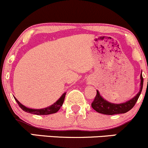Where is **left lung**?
Segmentation results:
<instances>
[{"label": "left lung", "instance_id": "1", "mask_svg": "<svg viewBox=\"0 0 148 148\" xmlns=\"http://www.w3.org/2000/svg\"><path fill=\"white\" fill-rule=\"evenodd\" d=\"M140 92L136 95V96L134 97L130 100L125 103H121V104H114L107 102V100L102 97V96L99 94V91L97 90V95L95 99L92 103V107L95 111L97 112L101 113L104 114H108V115H112V114H123L126 113L127 112L130 111L132 107L135 106V103L138 101L139 97L141 94L142 89L143 86V78L142 73L140 74Z\"/></svg>", "mask_w": 148, "mask_h": 148}]
</instances>
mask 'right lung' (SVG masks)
I'll return each mask as SVG.
<instances>
[{"instance_id":"obj_1","label":"right lung","mask_w":148,"mask_h":148,"mask_svg":"<svg viewBox=\"0 0 148 148\" xmlns=\"http://www.w3.org/2000/svg\"><path fill=\"white\" fill-rule=\"evenodd\" d=\"M65 96H66V93L64 92V93L62 95V97H61L59 98V99H58L54 104L49 106V107H46V108L39 109V110H38H38H36V109L28 108V107H25L24 105H23L21 103L19 102L16 97H14V99L16 101V102L18 103L19 107H20L23 111L26 112L31 113V114H37V115H47V114H53V113H56L59 111V109L61 108V107H62V104H63L64 101Z\"/></svg>"}]
</instances>
